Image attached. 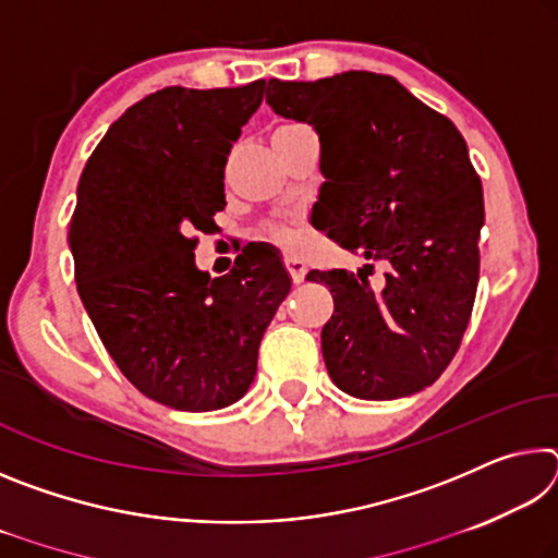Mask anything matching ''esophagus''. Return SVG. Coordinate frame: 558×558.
<instances>
[{"instance_id":"esophagus-1","label":"esophagus","mask_w":558,"mask_h":558,"mask_svg":"<svg viewBox=\"0 0 558 558\" xmlns=\"http://www.w3.org/2000/svg\"><path fill=\"white\" fill-rule=\"evenodd\" d=\"M286 270H288V276H290V280L292 282H295V286H298V282H302V280H305V263H302V260H298V258H292V256H286Z\"/></svg>"}]
</instances>
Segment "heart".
Returning a JSON list of instances; mask_svg holds the SVG:
<instances>
[{
    "mask_svg": "<svg viewBox=\"0 0 558 558\" xmlns=\"http://www.w3.org/2000/svg\"><path fill=\"white\" fill-rule=\"evenodd\" d=\"M288 128H298V125H282V128H278V130H288ZM276 130V132H278ZM266 233L270 235L272 241H278V243H282V245H292L295 243V231L290 229V226H286V223H270V226H266Z\"/></svg>",
    "mask_w": 558,
    "mask_h": 558,
    "instance_id": "obj_1",
    "label": "heart"
}]
</instances>
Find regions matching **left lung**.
<instances>
[{
    "instance_id": "obj_1",
    "label": "left lung",
    "mask_w": 558,
    "mask_h": 558,
    "mask_svg": "<svg viewBox=\"0 0 558 558\" xmlns=\"http://www.w3.org/2000/svg\"><path fill=\"white\" fill-rule=\"evenodd\" d=\"M270 108L317 130L327 182L313 226L386 266L381 290L364 270H310L335 292L323 356L339 389L386 401L426 389L465 335L480 280L483 184L458 128L391 75L347 71L268 81Z\"/></svg>"
}]
</instances>
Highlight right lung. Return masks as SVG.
<instances>
[{"label": "right lung", "instance_id": "right-lung-1", "mask_svg": "<svg viewBox=\"0 0 558 558\" xmlns=\"http://www.w3.org/2000/svg\"><path fill=\"white\" fill-rule=\"evenodd\" d=\"M263 90L266 81L149 93L112 122L78 182L75 288L125 379L177 411H216L248 391L290 292L280 258L260 245L221 278L194 266V233L223 211L226 162Z\"/></svg>", "mask_w": 558, "mask_h": 558}]
</instances>
